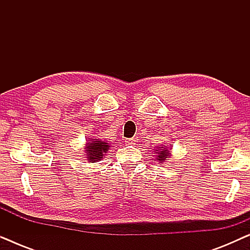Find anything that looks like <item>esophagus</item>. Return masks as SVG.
I'll return each instance as SVG.
<instances>
[{
  "label": "esophagus",
  "instance_id": "esophagus-1",
  "mask_svg": "<svg viewBox=\"0 0 250 250\" xmlns=\"http://www.w3.org/2000/svg\"><path fill=\"white\" fill-rule=\"evenodd\" d=\"M135 139H126L125 140V143L126 145H128V146H133V145H135Z\"/></svg>",
  "mask_w": 250,
  "mask_h": 250
}]
</instances>
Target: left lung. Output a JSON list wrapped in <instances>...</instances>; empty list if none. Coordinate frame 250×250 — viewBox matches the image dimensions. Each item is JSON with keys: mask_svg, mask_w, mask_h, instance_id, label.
<instances>
[{"mask_svg": "<svg viewBox=\"0 0 250 250\" xmlns=\"http://www.w3.org/2000/svg\"><path fill=\"white\" fill-rule=\"evenodd\" d=\"M160 150H162V151L158 152V156H157V157H158L159 162L163 163L164 160H166L167 157L169 156V151L167 149H160ZM156 151H158V150H156Z\"/></svg>", "mask_w": 250, "mask_h": 250, "instance_id": "obj_1", "label": "left lung"}]
</instances>
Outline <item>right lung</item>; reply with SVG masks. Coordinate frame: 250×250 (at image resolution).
<instances>
[{"mask_svg": "<svg viewBox=\"0 0 250 250\" xmlns=\"http://www.w3.org/2000/svg\"><path fill=\"white\" fill-rule=\"evenodd\" d=\"M87 158L91 163H95L101 158H104V153L108 151L109 145L105 143L104 141H101V140H95L92 139V142H88L86 148Z\"/></svg>", "mask_w": 250, "mask_h": 250, "instance_id": "add662e5", "label": "right lung"}]
</instances>
